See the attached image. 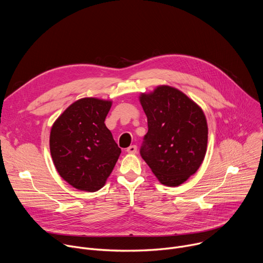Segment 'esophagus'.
Masks as SVG:
<instances>
[{
	"instance_id": "esophagus-1",
	"label": "esophagus",
	"mask_w": 263,
	"mask_h": 263,
	"mask_svg": "<svg viewBox=\"0 0 263 263\" xmlns=\"http://www.w3.org/2000/svg\"><path fill=\"white\" fill-rule=\"evenodd\" d=\"M126 152L128 153V154H135L136 152H137V146L136 145H130L129 147H127L126 148Z\"/></svg>"
}]
</instances>
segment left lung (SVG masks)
Listing matches in <instances>:
<instances>
[{
	"instance_id": "1",
	"label": "left lung",
	"mask_w": 263,
	"mask_h": 263,
	"mask_svg": "<svg viewBox=\"0 0 263 263\" xmlns=\"http://www.w3.org/2000/svg\"><path fill=\"white\" fill-rule=\"evenodd\" d=\"M139 102L148 128L140 155L161 184L179 186L196 174L205 158L208 126L204 111L168 85L141 92Z\"/></svg>"
}]
</instances>
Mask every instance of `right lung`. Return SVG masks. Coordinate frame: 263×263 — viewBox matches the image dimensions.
I'll use <instances>...</instances> for the list:
<instances>
[{
  "label": "right lung",
  "mask_w": 263,
  "mask_h": 263,
  "mask_svg": "<svg viewBox=\"0 0 263 263\" xmlns=\"http://www.w3.org/2000/svg\"><path fill=\"white\" fill-rule=\"evenodd\" d=\"M111 105V100L82 98L70 104L51 128L54 165L79 191L101 190L122 153L104 123Z\"/></svg>",
  "instance_id": "right-lung-1"
}]
</instances>
